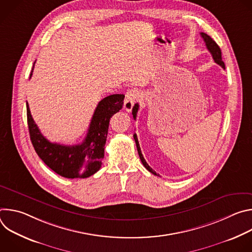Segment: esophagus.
I'll return each mask as SVG.
<instances>
[{
  "instance_id": "34e87169",
  "label": "esophagus",
  "mask_w": 252,
  "mask_h": 252,
  "mask_svg": "<svg viewBox=\"0 0 252 252\" xmlns=\"http://www.w3.org/2000/svg\"><path fill=\"white\" fill-rule=\"evenodd\" d=\"M140 96V92L136 89H131L128 90L126 94V98H125V103H124V109L126 112H130L134 102L138 99Z\"/></svg>"
}]
</instances>
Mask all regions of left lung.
Segmentation results:
<instances>
[{
    "label": "left lung",
    "instance_id": "1",
    "mask_svg": "<svg viewBox=\"0 0 252 252\" xmlns=\"http://www.w3.org/2000/svg\"><path fill=\"white\" fill-rule=\"evenodd\" d=\"M200 35H201V38L203 39V41H204V43H205V45H206L207 50L210 52V54H211V56H212V58H213V61H214L215 63H217L218 64H220L221 67L225 68V64H224V63H223V61H222V58H221V50H220V48L219 47V45H218L217 43H215V42L209 37V35L206 34L205 32H200ZM137 111H138V103H135V104L133 105V107H132V116H133V119H134V120L136 119ZM133 138H134L135 145H136V149H137V153H138V156H139V158H140L142 164L145 165V167H146L149 171H151V172L154 173V174H157V172L147 163L145 158H143V156H142V154H141V151H140V148H139V143H138V140H137V136H136L135 133L133 134Z\"/></svg>",
    "mask_w": 252,
    "mask_h": 252
}]
</instances>
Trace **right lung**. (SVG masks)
<instances>
[{"label":"right lung","instance_id":"1","mask_svg":"<svg viewBox=\"0 0 252 252\" xmlns=\"http://www.w3.org/2000/svg\"><path fill=\"white\" fill-rule=\"evenodd\" d=\"M32 69L33 66L32 73ZM124 98V94H112L102 98L95 107L86 138L75 146L49 141L33 122L27 102L29 132L35 153L52 170L63 177L86 178L94 174L100 168L104 157L110 120L123 107Z\"/></svg>","mask_w":252,"mask_h":252}]
</instances>
